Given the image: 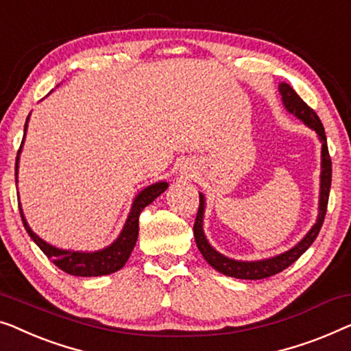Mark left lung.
Here are the masks:
<instances>
[{
    "instance_id": "8db88e82",
    "label": "left lung",
    "mask_w": 351,
    "mask_h": 351,
    "mask_svg": "<svg viewBox=\"0 0 351 351\" xmlns=\"http://www.w3.org/2000/svg\"><path fill=\"white\" fill-rule=\"evenodd\" d=\"M278 91L282 95V101L285 109L289 114L298 117L302 120L308 128H312L315 133L318 134V139L322 141V176H319V202H318V217L317 223L311 228L301 242H298L293 248L288 252H283L280 255L267 258V260L260 261H237L232 258H228L221 253H218L213 248L209 241L204 236V230H202V220H204V207L206 201L202 193H199V209L196 213L195 226H193V234H195L196 245L199 252L204 256V260L215 269V271L225 274L228 277L234 278H243V280H260V278H266L276 274L282 272L283 269L298 260L308 247L312 245L315 239H317L319 230H322L324 215H326L328 209V199H329V190H331V177H332V167H331V156L328 152V142L326 134H324V128L322 120L315 114V110L308 108L304 101L299 98V95L294 91L288 84L282 82L278 85Z\"/></svg>"
}]
</instances>
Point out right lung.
<instances>
[{"label": "right lung", "mask_w": 351, "mask_h": 351, "mask_svg": "<svg viewBox=\"0 0 351 351\" xmlns=\"http://www.w3.org/2000/svg\"><path fill=\"white\" fill-rule=\"evenodd\" d=\"M29 119V117H28ZM28 119L25 121V134H27L28 128ZM25 141V136H23ZM22 141V145H23ZM22 145H20L17 160H15V184H17V174H19V158L20 152H22ZM167 182H156V184L147 186L142 190L138 196L134 197L133 206H131V210L128 213V218H126L123 230H121L120 236L115 239V241L110 243L109 247L103 248V250L98 252H74V250H63V248H57L50 245L40 239L36 232H33L32 228L28 226L27 218L23 215L22 206L19 202V210L20 217H22L23 226L29 237L33 239L34 243L44 252V255L52 261L55 266L62 269L66 274H71V276L77 277H98V276H108V274L117 272L119 269L125 266V263L128 261V258L133 252L136 245V241H138L139 234V215L141 212L144 210L150 202H154L156 197H158L161 193L166 191Z\"/></svg>", "instance_id": "1"}]
</instances>
